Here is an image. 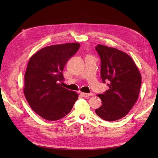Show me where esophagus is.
Segmentation results:
<instances>
[{"mask_svg":"<svg viewBox=\"0 0 158 158\" xmlns=\"http://www.w3.org/2000/svg\"><path fill=\"white\" fill-rule=\"evenodd\" d=\"M80 95H82V97H88L90 95H92V94H88V93H84V92H80Z\"/></svg>","mask_w":158,"mask_h":158,"instance_id":"esophagus-1","label":"esophagus"}]
</instances>
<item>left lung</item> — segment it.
Segmentation results:
<instances>
[{"instance_id":"obj_1","label":"left lung","mask_w":158,"mask_h":158,"mask_svg":"<svg viewBox=\"0 0 158 158\" xmlns=\"http://www.w3.org/2000/svg\"><path fill=\"white\" fill-rule=\"evenodd\" d=\"M101 59V77L109 82V89L98 96L102 106L95 113L103 120L114 121L126 116L139 96L142 77L135 61L126 52L98 45Z\"/></svg>"}]
</instances>
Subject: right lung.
<instances>
[{"mask_svg":"<svg viewBox=\"0 0 158 158\" xmlns=\"http://www.w3.org/2000/svg\"><path fill=\"white\" fill-rule=\"evenodd\" d=\"M78 43L47 46L33 55L24 75L23 94L40 117L56 121L68 114L78 94L63 87L66 63L80 48Z\"/></svg>","mask_w":158,"mask_h":158,"instance_id":"1","label":"right lung"}]
</instances>
